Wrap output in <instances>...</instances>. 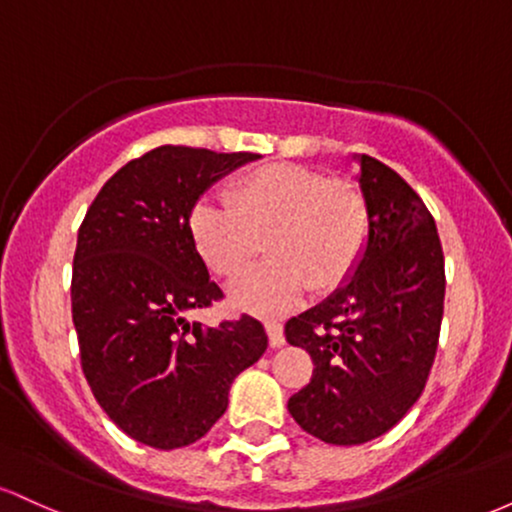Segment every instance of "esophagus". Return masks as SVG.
Masks as SVG:
<instances>
[{
	"mask_svg": "<svg viewBox=\"0 0 512 512\" xmlns=\"http://www.w3.org/2000/svg\"><path fill=\"white\" fill-rule=\"evenodd\" d=\"M264 327H267V337H269V344H272L274 349H276V346H281V344L286 342V339H284V327H281L279 322H276V320H269L267 325H264Z\"/></svg>",
	"mask_w": 512,
	"mask_h": 512,
	"instance_id": "obj_1",
	"label": "esophagus"
}]
</instances>
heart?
I'll return each instance as SVG.
<instances>
[{
	"label": "heart",
	"instance_id": "b5f03b06",
	"mask_svg": "<svg viewBox=\"0 0 512 512\" xmlns=\"http://www.w3.org/2000/svg\"><path fill=\"white\" fill-rule=\"evenodd\" d=\"M373 231L370 202L354 180L298 163H267L228 187V202L199 199L190 238L221 279L237 276L265 240L270 262L231 284V301L257 315H281L337 291L361 264Z\"/></svg>",
	"mask_w": 512,
	"mask_h": 512
}]
</instances>
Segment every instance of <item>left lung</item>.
Wrapping results in <instances>:
<instances>
[{
  "mask_svg": "<svg viewBox=\"0 0 512 512\" xmlns=\"http://www.w3.org/2000/svg\"><path fill=\"white\" fill-rule=\"evenodd\" d=\"M358 182L373 214L366 255L349 284L284 327L315 366L289 411L330 445L368 443L414 407L443 320L445 260L424 199L373 156H361Z\"/></svg>",
  "mask_w": 512,
  "mask_h": 512,
  "instance_id": "left-lung-1",
  "label": "left lung"
}]
</instances>
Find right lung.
I'll return each mask as SVG.
<instances>
[{"label":"right lung","mask_w":512,"mask_h":512,"mask_svg":"<svg viewBox=\"0 0 512 512\" xmlns=\"http://www.w3.org/2000/svg\"><path fill=\"white\" fill-rule=\"evenodd\" d=\"M257 154L158 146L101 187L76 238L72 317L81 370L129 438L175 450L209 433L238 373L267 349L243 313L219 327L187 322L223 291L190 238L199 195Z\"/></svg>","instance_id":"1"}]
</instances>
